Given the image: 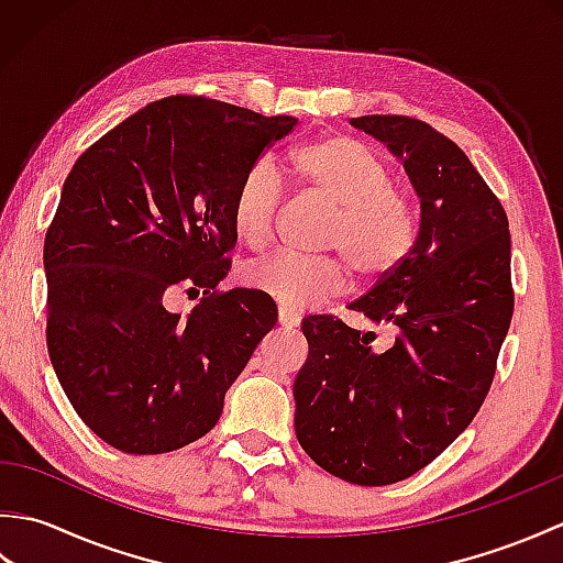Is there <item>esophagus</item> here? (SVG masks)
<instances>
[{
	"mask_svg": "<svg viewBox=\"0 0 563 563\" xmlns=\"http://www.w3.org/2000/svg\"><path fill=\"white\" fill-rule=\"evenodd\" d=\"M278 324L285 327V329H295V327H300V317L280 307V309H278Z\"/></svg>",
	"mask_w": 563,
	"mask_h": 563,
	"instance_id": "1",
	"label": "esophagus"
}]
</instances>
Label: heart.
<instances>
[{
  "instance_id": "1",
  "label": "heart",
  "mask_w": 563,
  "mask_h": 563,
  "mask_svg": "<svg viewBox=\"0 0 563 563\" xmlns=\"http://www.w3.org/2000/svg\"><path fill=\"white\" fill-rule=\"evenodd\" d=\"M297 194L331 206L321 246L343 256L275 254L249 266L244 280L285 309L317 307L351 285V266L365 280H382L409 258L416 212L409 196L391 184V166L363 140L333 133L305 142L285 164ZM283 178L256 164L232 200V224L251 251L271 244L283 208Z\"/></svg>"
}]
</instances>
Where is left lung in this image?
<instances>
[{
  "instance_id": "left-lung-1",
  "label": "left lung",
  "mask_w": 563,
  "mask_h": 563,
  "mask_svg": "<svg viewBox=\"0 0 563 563\" xmlns=\"http://www.w3.org/2000/svg\"><path fill=\"white\" fill-rule=\"evenodd\" d=\"M387 142L421 198L409 258L349 305L394 339L333 314L302 321L307 363L295 379V433L321 470L387 486L423 470L472 423L510 327L506 210L450 137L409 115L353 121Z\"/></svg>"
}]
</instances>
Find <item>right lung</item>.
Segmentation results:
<instances>
[{"label": "right lung", "instance_id": "1", "mask_svg": "<svg viewBox=\"0 0 563 563\" xmlns=\"http://www.w3.org/2000/svg\"><path fill=\"white\" fill-rule=\"evenodd\" d=\"M290 115L208 97L147 103L81 154L47 227L45 336L69 404L128 454L188 445L275 327L258 290H220L236 242L232 200ZM202 289L190 316L163 307Z\"/></svg>", "mask_w": 563, "mask_h": 563}]
</instances>
